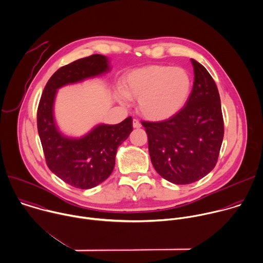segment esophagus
Returning <instances> with one entry per match:
<instances>
[{"instance_id":"34e87169","label":"esophagus","mask_w":263,"mask_h":263,"mask_svg":"<svg viewBox=\"0 0 263 263\" xmlns=\"http://www.w3.org/2000/svg\"><path fill=\"white\" fill-rule=\"evenodd\" d=\"M133 128H135V129H139L140 127H141V124L139 123V121L138 120H136V119H133Z\"/></svg>"}]
</instances>
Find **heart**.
Returning a JSON list of instances; mask_svg holds the SVG:
<instances>
[{
    "mask_svg": "<svg viewBox=\"0 0 263 263\" xmlns=\"http://www.w3.org/2000/svg\"><path fill=\"white\" fill-rule=\"evenodd\" d=\"M122 93L138 100V111L151 121L167 120L186 105L192 78L181 67L151 65L127 73L121 83Z\"/></svg>",
    "mask_w": 263,
    "mask_h": 263,
    "instance_id": "heart-1",
    "label": "heart"
}]
</instances>
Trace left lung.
<instances>
[{"label": "left lung", "mask_w": 263, "mask_h": 263, "mask_svg": "<svg viewBox=\"0 0 263 263\" xmlns=\"http://www.w3.org/2000/svg\"><path fill=\"white\" fill-rule=\"evenodd\" d=\"M194 82L190 97L176 116L161 122H141L154 168L168 182L199 181L217 164L224 136L221 100L208 70L191 59Z\"/></svg>", "instance_id": "obj_1"}]
</instances>
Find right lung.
I'll use <instances>...</instances> for the list:
<instances>
[{
  "label": "right lung",
  "instance_id": "right-lung-1",
  "mask_svg": "<svg viewBox=\"0 0 263 263\" xmlns=\"http://www.w3.org/2000/svg\"><path fill=\"white\" fill-rule=\"evenodd\" d=\"M110 70L109 61L93 54L57 70L47 81L37 110L38 133L48 168L62 181L78 189H91L104 182L114 170L118 147L133 130L129 117L117 125L101 124L80 138L63 135L53 118L58 89Z\"/></svg>",
  "mask_w": 263,
  "mask_h": 263
}]
</instances>
